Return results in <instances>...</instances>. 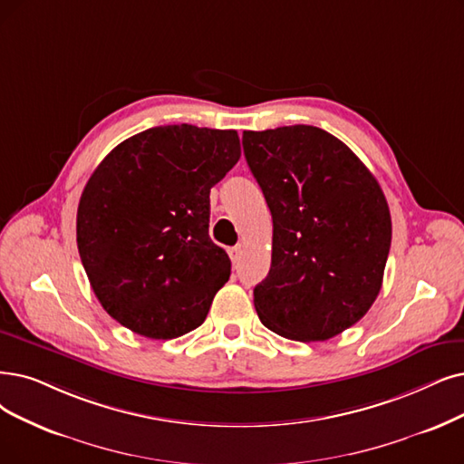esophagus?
Wrapping results in <instances>:
<instances>
[{"mask_svg": "<svg viewBox=\"0 0 464 464\" xmlns=\"http://www.w3.org/2000/svg\"><path fill=\"white\" fill-rule=\"evenodd\" d=\"M228 255H230V261L236 265L239 258H242V246H236V247H230L228 249Z\"/></svg>", "mask_w": 464, "mask_h": 464, "instance_id": "obj_1", "label": "esophagus"}]
</instances>
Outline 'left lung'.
<instances>
[{
    "mask_svg": "<svg viewBox=\"0 0 464 464\" xmlns=\"http://www.w3.org/2000/svg\"><path fill=\"white\" fill-rule=\"evenodd\" d=\"M244 154L272 213V265L253 291L263 325L327 341L360 322L382 285L392 220L360 158L312 125L244 131Z\"/></svg>",
    "mask_w": 464,
    "mask_h": 464,
    "instance_id": "left-lung-1",
    "label": "left lung"
}]
</instances>
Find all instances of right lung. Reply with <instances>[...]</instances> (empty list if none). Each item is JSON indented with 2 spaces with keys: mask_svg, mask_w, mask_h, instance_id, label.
<instances>
[{
  "mask_svg": "<svg viewBox=\"0 0 464 464\" xmlns=\"http://www.w3.org/2000/svg\"><path fill=\"white\" fill-rule=\"evenodd\" d=\"M237 133L188 123L118 144L78 206V249L102 308L148 339L203 324L230 258L209 237V192L237 163Z\"/></svg>",
  "mask_w": 464,
  "mask_h": 464,
  "instance_id": "obj_1",
  "label": "right lung"
}]
</instances>
